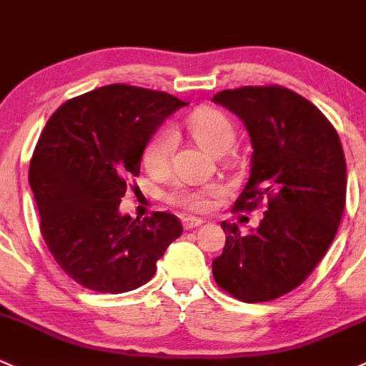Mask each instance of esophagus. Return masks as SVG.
Wrapping results in <instances>:
<instances>
[{"label": "esophagus", "instance_id": "obj_1", "mask_svg": "<svg viewBox=\"0 0 366 366\" xmlns=\"http://www.w3.org/2000/svg\"><path fill=\"white\" fill-rule=\"evenodd\" d=\"M201 225H202L201 218H194V217L183 218V227L187 229V231H190V229H195V227H201Z\"/></svg>", "mask_w": 366, "mask_h": 366}]
</instances>
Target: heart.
I'll use <instances>...</instances> for the list:
<instances>
[{
    "instance_id": "1",
    "label": "heart",
    "mask_w": 366,
    "mask_h": 366,
    "mask_svg": "<svg viewBox=\"0 0 366 366\" xmlns=\"http://www.w3.org/2000/svg\"><path fill=\"white\" fill-rule=\"evenodd\" d=\"M188 134L192 135L195 142L206 152L214 157H220L232 148L236 139L234 123L231 122L225 112L220 109L201 107L195 109L188 118L184 119ZM176 146H178V137L169 128L158 130L144 148L146 169L153 176L167 174L171 169L172 157H174ZM220 194V188L217 184H209L204 188L187 187V184H174L171 190L165 194V201L169 204L182 208L190 213H202L208 209L211 197H217Z\"/></svg>"
}]
</instances>
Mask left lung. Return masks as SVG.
<instances>
[{"label": "left lung", "instance_id": "obj_1", "mask_svg": "<svg viewBox=\"0 0 366 366\" xmlns=\"http://www.w3.org/2000/svg\"><path fill=\"white\" fill-rule=\"evenodd\" d=\"M243 119L252 169L232 211L266 201L257 231L222 222L225 247L214 282L244 303H262L303 284L333 243L345 208L347 167L340 137L312 102L284 86H243L213 97Z\"/></svg>", "mask_w": 366, "mask_h": 366}]
</instances>
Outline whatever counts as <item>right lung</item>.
<instances>
[{
	"instance_id": "right-lung-1",
	"label": "right lung",
	"mask_w": 366,
	"mask_h": 366,
	"mask_svg": "<svg viewBox=\"0 0 366 366\" xmlns=\"http://www.w3.org/2000/svg\"><path fill=\"white\" fill-rule=\"evenodd\" d=\"M187 102L165 92L109 84L59 105L29 162L40 232L54 261L82 287L134 291L183 232L176 214H119L157 128Z\"/></svg>"
}]
</instances>
